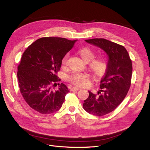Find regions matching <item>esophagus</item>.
I'll return each mask as SVG.
<instances>
[{
    "mask_svg": "<svg viewBox=\"0 0 150 150\" xmlns=\"http://www.w3.org/2000/svg\"><path fill=\"white\" fill-rule=\"evenodd\" d=\"M80 89L79 88V87H72V89H71V91H79Z\"/></svg>",
    "mask_w": 150,
    "mask_h": 150,
    "instance_id": "obj_1",
    "label": "esophagus"
}]
</instances>
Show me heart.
Returning a JSON list of instances; mask_svg holds the SVG:
<instances>
[{
    "label": "heart",
    "instance_id": "1",
    "mask_svg": "<svg viewBox=\"0 0 150 150\" xmlns=\"http://www.w3.org/2000/svg\"><path fill=\"white\" fill-rule=\"evenodd\" d=\"M78 53L85 61L89 62V68L95 76H102L104 74L107 68V63L104 58H99L93 60L95 58V53L91 48L84 47L78 51ZM68 58V54H66L62 59V64H65ZM89 76L87 74L81 73H74L68 76V80L77 86H84L88 82Z\"/></svg>",
    "mask_w": 150,
    "mask_h": 150
}]
</instances>
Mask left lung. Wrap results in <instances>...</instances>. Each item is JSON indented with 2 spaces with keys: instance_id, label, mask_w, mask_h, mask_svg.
Wrapping results in <instances>:
<instances>
[{
  "instance_id": "1",
  "label": "left lung",
  "mask_w": 150,
  "mask_h": 150,
  "mask_svg": "<svg viewBox=\"0 0 150 150\" xmlns=\"http://www.w3.org/2000/svg\"><path fill=\"white\" fill-rule=\"evenodd\" d=\"M104 50L108 56L107 68L100 80L98 95L89 91L83 104L90 114L103 116L114 110L125 99L131 85L132 63L124 46L104 38L85 40Z\"/></svg>"
}]
</instances>
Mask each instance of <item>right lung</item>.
<instances>
[{
    "instance_id": "right-lung-1",
    "label": "right lung",
    "mask_w": 150,
    "mask_h": 150,
    "mask_svg": "<svg viewBox=\"0 0 150 150\" xmlns=\"http://www.w3.org/2000/svg\"><path fill=\"white\" fill-rule=\"evenodd\" d=\"M76 41L43 37L25 51L18 66V86L23 99L35 111L50 114L61 108L69 91L63 83L57 91H53L51 86L59 81L57 73L62 59Z\"/></svg>"
}]
</instances>
